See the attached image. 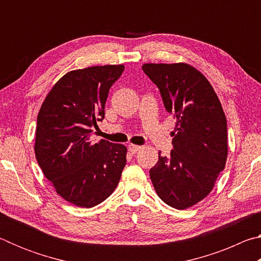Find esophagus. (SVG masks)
Instances as JSON below:
<instances>
[{"label": "esophagus", "instance_id": "34e87169", "mask_svg": "<svg viewBox=\"0 0 261 261\" xmlns=\"http://www.w3.org/2000/svg\"><path fill=\"white\" fill-rule=\"evenodd\" d=\"M141 148V146H139V145H134V144H130L129 146H127V149H129V152L131 154H135L139 151V149Z\"/></svg>", "mask_w": 261, "mask_h": 261}]
</instances>
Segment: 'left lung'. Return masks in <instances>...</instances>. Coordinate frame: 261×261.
<instances>
[{
    "mask_svg": "<svg viewBox=\"0 0 261 261\" xmlns=\"http://www.w3.org/2000/svg\"><path fill=\"white\" fill-rule=\"evenodd\" d=\"M141 68L158 86L167 112L177 120L170 155L159 152L149 177L163 202L185 210L204 199L224 169L226 115L210 82L191 65L148 63Z\"/></svg>",
    "mask_w": 261,
    "mask_h": 261,
    "instance_id": "left-lung-1",
    "label": "left lung"
}]
</instances>
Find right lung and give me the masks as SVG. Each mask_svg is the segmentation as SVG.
Here are the masks:
<instances>
[{"mask_svg": "<svg viewBox=\"0 0 261 261\" xmlns=\"http://www.w3.org/2000/svg\"><path fill=\"white\" fill-rule=\"evenodd\" d=\"M124 65H103L64 74L40 108L35 158L60 196L78 207L96 206L114 192L126 163V147L91 140L96 122Z\"/></svg>", "mask_w": 261, "mask_h": 261, "instance_id": "add662e5", "label": "right lung"}]
</instances>
